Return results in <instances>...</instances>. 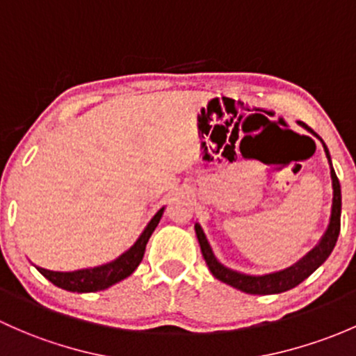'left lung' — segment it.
I'll use <instances>...</instances> for the list:
<instances>
[{"instance_id":"left-lung-1","label":"left lung","mask_w":356,"mask_h":356,"mask_svg":"<svg viewBox=\"0 0 356 356\" xmlns=\"http://www.w3.org/2000/svg\"><path fill=\"white\" fill-rule=\"evenodd\" d=\"M302 128L309 131L310 134L317 138V140L323 143L324 152H326L327 162H329V170H331V182H332V204H331V216H329V223L326 232L323 234V237L319 238L316 247L309 250L304 257L297 261L295 264L288 266L285 269H280V271L266 273V275H247V273L237 271V269H232L222 264L218 261V257L213 252L211 245H209L207 234H204L203 227L196 222L194 230H196L197 242H200L201 252H203L204 261H207L209 271L220 282L227 283V285L237 288V290L244 291V293L250 295H273V293H282V291L291 290L297 285H300L305 278H309L321 264H324V261L331 256L332 249H334L336 241H338L339 228H341V186H339L338 177H336V172L332 168V160L331 153L324 143L323 138L317 133H314L309 126H305L304 122H298Z\"/></svg>"}]
</instances>
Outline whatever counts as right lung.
Returning a JSON list of instances; mask_svg holds the SVG:
<instances>
[{
  "instance_id": "right-lung-1",
  "label": "right lung",
  "mask_w": 356,
  "mask_h": 356,
  "mask_svg": "<svg viewBox=\"0 0 356 356\" xmlns=\"http://www.w3.org/2000/svg\"><path fill=\"white\" fill-rule=\"evenodd\" d=\"M163 211H165V207L160 208L152 216V220L145 227V230L141 232L140 237L136 238V242L128 250H124L121 256L111 261V263L100 264V266L95 268L76 269V271H51V269L35 266L37 271L42 276H46L52 285L63 288V290L76 291V293H90V291L106 290V288L128 278V276L133 275L134 269L140 266L145 249H147L148 238L152 237L153 230L159 225Z\"/></svg>"
}]
</instances>
